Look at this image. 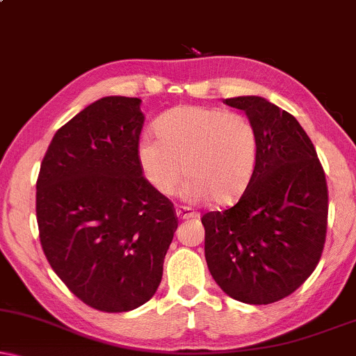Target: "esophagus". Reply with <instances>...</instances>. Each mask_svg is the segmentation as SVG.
<instances>
[{
    "mask_svg": "<svg viewBox=\"0 0 356 356\" xmlns=\"http://www.w3.org/2000/svg\"><path fill=\"white\" fill-rule=\"evenodd\" d=\"M175 215L181 220H193V218H198L197 211H192L188 207H177L175 208Z\"/></svg>",
    "mask_w": 356,
    "mask_h": 356,
    "instance_id": "esophagus-1",
    "label": "esophagus"
}]
</instances>
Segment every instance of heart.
<instances>
[{
  "label": "heart",
  "mask_w": 356,
  "mask_h": 356,
  "mask_svg": "<svg viewBox=\"0 0 356 356\" xmlns=\"http://www.w3.org/2000/svg\"><path fill=\"white\" fill-rule=\"evenodd\" d=\"M158 138L145 136L136 158L146 182L159 195L170 197L184 174L182 195L188 202L210 198L231 205L252 179L259 140L252 122L243 113L205 106H179L161 115Z\"/></svg>",
  "instance_id": "1"
}]
</instances>
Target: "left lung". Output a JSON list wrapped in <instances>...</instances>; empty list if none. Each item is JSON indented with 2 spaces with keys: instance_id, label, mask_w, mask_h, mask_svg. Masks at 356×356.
I'll return each instance as SVG.
<instances>
[{
  "instance_id": "8db88e82",
  "label": "left lung",
  "mask_w": 356,
  "mask_h": 356,
  "mask_svg": "<svg viewBox=\"0 0 356 356\" xmlns=\"http://www.w3.org/2000/svg\"><path fill=\"white\" fill-rule=\"evenodd\" d=\"M252 122L259 156L239 202L202 218L211 277L233 300L270 305L314 272L325 243V174L314 145L291 113L267 99L222 101Z\"/></svg>"
}]
</instances>
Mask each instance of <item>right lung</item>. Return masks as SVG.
Returning <instances> with one entry per match:
<instances>
[{"label":"right lung","mask_w":356,"mask_h":356,"mask_svg":"<svg viewBox=\"0 0 356 356\" xmlns=\"http://www.w3.org/2000/svg\"><path fill=\"white\" fill-rule=\"evenodd\" d=\"M141 99L108 96L56 131L37 179L44 254L68 290L104 312L145 305L177 229L168 197L141 172Z\"/></svg>","instance_id":"obj_1"}]
</instances>
